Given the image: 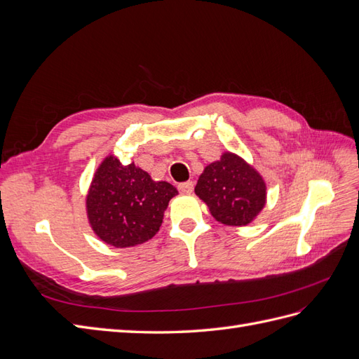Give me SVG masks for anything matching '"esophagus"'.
<instances>
[{"label": "esophagus", "mask_w": 359, "mask_h": 359, "mask_svg": "<svg viewBox=\"0 0 359 359\" xmlns=\"http://www.w3.org/2000/svg\"><path fill=\"white\" fill-rule=\"evenodd\" d=\"M193 187H194L193 181H186V182L178 184V190H180L181 193H184V194H190V193L193 191Z\"/></svg>", "instance_id": "1"}]
</instances>
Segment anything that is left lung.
<instances>
[{"instance_id": "obj_1", "label": "left lung", "mask_w": 359, "mask_h": 359, "mask_svg": "<svg viewBox=\"0 0 359 359\" xmlns=\"http://www.w3.org/2000/svg\"><path fill=\"white\" fill-rule=\"evenodd\" d=\"M194 193L206 203L214 219L226 226L250 224L266 203L262 175L229 151L203 169Z\"/></svg>"}]
</instances>
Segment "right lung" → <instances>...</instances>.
<instances>
[{"mask_svg": "<svg viewBox=\"0 0 359 359\" xmlns=\"http://www.w3.org/2000/svg\"><path fill=\"white\" fill-rule=\"evenodd\" d=\"M178 190L154 181L135 165L107 156L97 168L86 194V217L94 233L116 248L135 247L153 238L161 226L169 201Z\"/></svg>", "mask_w": 359, "mask_h": 359, "instance_id": "1", "label": "right lung"}]
</instances>
